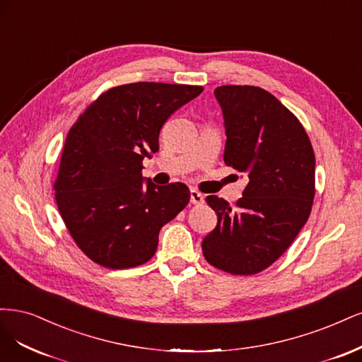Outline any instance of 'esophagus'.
Here are the masks:
<instances>
[{"mask_svg": "<svg viewBox=\"0 0 362 362\" xmlns=\"http://www.w3.org/2000/svg\"><path fill=\"white\" fill-rule=\"evenodd\" d=\"M191 203L192 204H202V203H204L203 194H200V192L195 191V189H191Z\"/></svg>", "mask_w": 362, "mask_h": 362, "instance_id": "1", "label": "esophagus"}]
</instances>
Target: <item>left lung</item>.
<instances>
[{
  "label": "left lung",
  "instance_id": "left-lung-1",
  "mask_svg": "<svg viewBox=\"0 0 362 362\" xmlns=\"http://www.w3.org/2000/svg\"><path fill=\"white\" fill-rule=\"evenodd\" d=\"M214 95L223 111L224 162L247 174L236 206L206 198L218 224L203 239L206 260L233 275L271 266L304 227L314 198L316 158L299 120L269 91L223 86Z\"/></svg>",
  "mask_w": 362,
  "mask_h": 362
}]
</instances>
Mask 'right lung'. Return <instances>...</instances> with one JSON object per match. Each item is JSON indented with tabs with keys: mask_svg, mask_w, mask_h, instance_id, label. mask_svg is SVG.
<instances>
[{
	"mask_svg": "<svg viewBox=\"0 0 362 362\" xmlns=\"http://www.w3.org/2000/svg\"><path fill=\"white\" fill-rule=\"evenodd\" d=\"M203 91L198 86L134 83L108 90L69 131L54 185L58 211L83 252L126 269L153 257L159 230L189 203L183 183L143 177L170 115Z\"/></svg>",
	"mask_w": 362,
	"mask_h": 362,
	"instance_id": "add662e5",
	"label": "right lung"
}]
</instances>
